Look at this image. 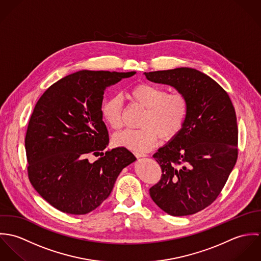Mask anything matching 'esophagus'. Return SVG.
<instances>
[{"instance_id": "esophagus-1", "label": "esophagus", "mask_w": 261, "mask_h": 261, "mask_svg": "<svg viewBox=\"0 0 261 261\" xmlns=\"http://www.w3.org/2000/svg\"><path fill=\"white\" fill-rule=\"evenodd\" d=\"M135 155L137 158H145V156H147L146 153H141V152H135Z\"/></svg>"}]
</instances>
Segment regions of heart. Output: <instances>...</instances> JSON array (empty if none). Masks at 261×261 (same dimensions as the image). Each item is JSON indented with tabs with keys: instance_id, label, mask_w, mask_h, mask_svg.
<instances>
[{
	"instance_id": "b5f03b06",
	"label": "heart",
	"mask_w": 261,
	"mask_h": 261,
	"mask_svg": "<svg viewBox=\"0 0 261 261\" xmlns=\"http://www.w3.org/2000/svg\"><path fill=\"white\" fill-rule=\"evenodd\" d=\"M132 99L145 109L141 128L126 129L113 137L117 147L145 152L154 147L160 137L169 141L181 130L187 114V100L180 92H169L156 85L139 83L130 91ZM122 99L113 95L105 99L100 107L103 121L114 130L122 126Z\"/></svg>"
}]
</instances>
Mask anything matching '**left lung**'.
<instances>
[{"label":"left lung","mask_w":261,"mask_h":261,"mask_svg":"<svg viewBox=\"0 0 261 261\" xmlns=\"http://www.w3.org/2000/svg\"><path fill=\"white\" fill-rule=\"evenodd\" d=\"M145 75L151 82L173 86L187 100L180 133L152 155L163 174L149 195L169 215L195 214L215 201L236 164L234 107L223 88L199 70L180 67Z\"/></svg>","instance_id":"obj_1"}]
</instances>
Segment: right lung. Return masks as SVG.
Here are the masks:
<instances>
[{
	"label": "right lung",
	"instance_id": "obj_1",
	"mask_svg": "<svg viewBox=\"0 0 261 261\" xmlns=\"http://www.w3.org/2000/svg\"><path fill=\"white\" fill-rule=\"evenodd\" d=\"M132 72L80 70L52 84L39 98L25 138L29 180L54 208L73 215L96 209L136 156L110 143L100 107L107 87ZM100 154L90 163L87 156Z\"/></svg>",
	"mask_w": 261,
	"mask_h": 261
}]
</instances>
